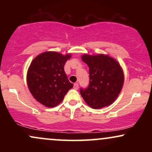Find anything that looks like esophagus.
I'll list each match as a JSON object with an SVG mask.
<instances>
[{"label":"esophagus","mask_w":152,"mask_h":152,"mask_svg":"<svg viewBox=\"0 0 152 152\" xmlns=\"http://www.w3.org/2000/svg\"><path fill=\"white\" fill-rule=\"evenodd\" d=\"M74 89H76V90H77L78 88V84L77 83H74Z\"/></svg>","instance_id":"esophagus-1"}]
</instances>
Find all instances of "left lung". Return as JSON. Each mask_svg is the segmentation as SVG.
I'll return each instance as SVG.
<instances>
[{"label":"left lung","mask_w":152,"mask_h":152,"mask_svg":"<svg viewBox=\"0 0 152 152\" xmlns=\"http://www.w3.org/2000/svg\"><path fill=\"white\" fill-rule=\"evenodd\" d=\"M89 68V84L80 93L88 105L101 109L114 102L124 84V74L119 64L106 55L82 56Z\"/></svg>","instance_id":"left-lung-1"}]
</instances>
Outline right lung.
<instances>
[{
	"label": "right lung",
	"mask_w": 152,
	"mask_h": 152,
	"mask_svg": "<svg viewBox=\"0 0 152 152\" xmlns=\"http://www.w3.org/2000/svg\"><path fill=\"white\" fill-rule=\"evenodd\" d=\"M71 54L63 56L54 51L40 54L31 62L28 70L27 83L31 93L38 102L47 107L60 104L72 88L64 67Z\"/></svg>",
	"instance_id": "right-lung-1"
}]
</instances>
